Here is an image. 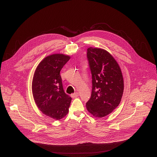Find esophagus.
<instances>
[{
    "label": "esophagus",
    "instance_id": "1",
    "mask_svg": "<svg viewBox=\"0 0 157 157\" xmlns=\"http://www.w3.org/2000/svg\"><path fill=\"white\" fill-rule=\"evenodd\" d=\"M78 95H79L78 93H75L71 94V97H72L73 98H77V97L78 96Z\"/></svg>",
    "mask_w": 157,
    "mask_h": 157
}]
</instances>
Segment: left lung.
I'll return each mask as SVG.
<instances>
[{
	"mask_svg": "<svg viewBox=\"0 0 157 157\" xmlns=\"http://www.w3.org/2000/svg\"><path fill=\"white\" fill-rule=\"evenodd\" d=\"M87 58L92 75V93L86 108L94 117H103L120 104L124 92L122 74L116 59L103 49L88 48Z\"/></svg>",
	"mask_w": 157,
	"mask_h": 157,
	"instance_id": "1",
	"label": "left lung"
}]
</instances>
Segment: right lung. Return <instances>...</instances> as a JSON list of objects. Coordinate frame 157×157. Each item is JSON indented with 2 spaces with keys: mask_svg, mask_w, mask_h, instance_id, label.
Listing matches in <instances>:
<instances>
[{
  "mask_svg": "<svg viewBox=\"0 0 157 157\" xmlns=\"http://www.w3.org/2000/svg\"><path fill=\"white\" fill-rule=\"evenodd\" d=\"M70 57L53 54L44 58L38 65L32 81L35 102L42 113L60 120L68 113L71 98L63 89L60 71Z\"/></svg>",
  "mask_w": 157,
  "mask_h": 157,
  "instance_id": "right-lung-1",
  "label": "right lung"
}]
</instances>
